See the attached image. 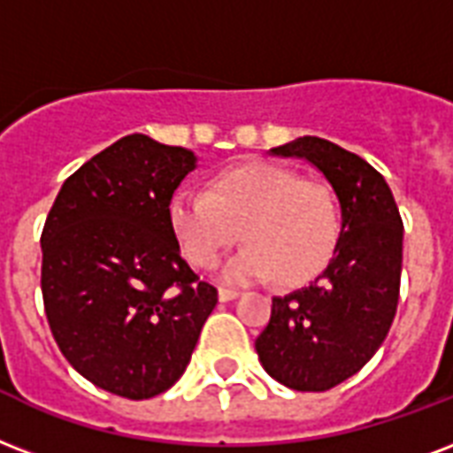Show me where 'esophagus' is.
Here are the masks:
<instances>
[{
  "mask_svg": "<svg viewBox=\"0 0 453 453\" xmlns=\"http://www.w3.org/2000/svg\"><path fill=\"white\" fill-rule=\"evenodd\" d=\"M237 296H240V292H237V289H226V288L219 289L220 302H233V299H237Z\"/></svg>",
  "mask_w": 453,
  "mask_h": 453,
  "instance_id": "34e87169",
  "label": "esophagus"
}]
</instances>
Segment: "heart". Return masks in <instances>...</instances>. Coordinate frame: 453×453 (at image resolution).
<instances>
[{
    "label": "heart",
    "instance_id": "obj_1",
    "mask_svg": "<svg viewBox=\"0 0 453 453\" xmlns=\"http://www.w3.org/2000/svg\"><path fill=\"white\" fill-rule=\"evenodd\" d=\"M168 220L180 251L196 268H213L242 233L247 247L223 268L230 282L273 275L280 285H303L326 271L342 233L333 189L268 161L216 173L206 195L175 192Z\"/></svg>",
    "mask_w": 453,
    "mask_h": 453
}]
</instances>
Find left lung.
Wrapping results in <instances>:
<instances>
[{
    "label": "left lung",
    "instance_id": "left-lung-1",
    "mask_svg": "<svg viewBox=\"0 0 453 453\" xmlns=\"http://www.w3.org/2000/svg\"><path fill=\"white\" fill-rule=\"evenodd\" d=\"M273 157L306 158L340 199L333 261L309 288L273 296L257 337L265 372L296 392H326L364 368L395 320L403 223L385 178L357 154L320 137H296Z\"/></svg>",
    "mask_w": 453,
    "mask_h": 453
}]
</instances>
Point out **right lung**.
<instances>
[{"instance_id":"1","label":"right lung","mask_w":453,"mask_h":453,"mask_svg":"<svg viewBox=\"0 0 453 453\" xmlns=\"http://www.w3.org/2000/svg\"><path fill=\"white\" fill-rule=\"evenodd\" d=\"M196 157L126 134L64 182L42 230V299L65 361L126 399L173 388L219 292L180 257L168 203Z\"/></svg>"}]
</instances>
